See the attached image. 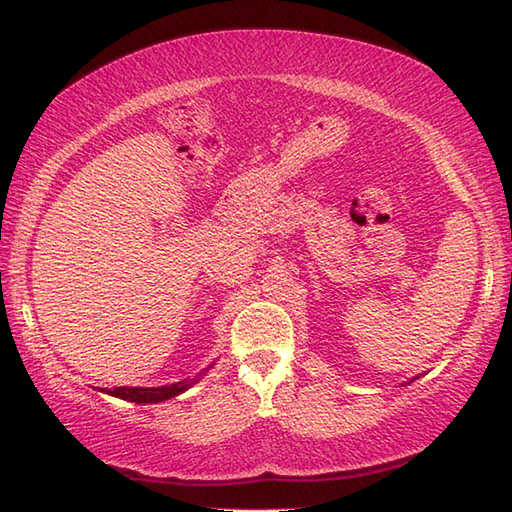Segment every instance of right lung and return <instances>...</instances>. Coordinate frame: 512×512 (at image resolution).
Instances as JSON below:
<instances>
[{"label":"right lung","instance_id":"1","mask_svg":"<svg viewBox=\"0 0 512 512\" xmlns=\"http://www.w3.org/2000/svg\"><path fill=\"white\" fill-rule=\"evenodd\" d=\"M198 380L200 378L182 380V383L165 385V387H114V389H107V394L129 400V402H160V400L182 394V391H187L193 383H198Z\"/></svg>","mask_w":512,"mask_h":512}]
</instances>
